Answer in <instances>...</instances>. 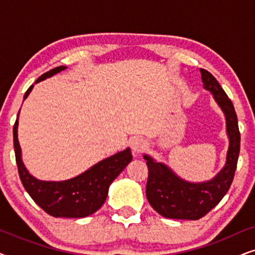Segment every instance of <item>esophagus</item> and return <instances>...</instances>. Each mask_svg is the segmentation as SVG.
Instances as JSON below:
<instances>
[{
    "mask_svg": "<svg viewBox=\"0 0 255 255\" xmlns=\"http://www.w3.org/2000/svg\"><path fill=\"white\" fill-rule=\"evenodd\" d=\"M146 147H147V144H146V141L142 140V139H134L131 144L132 152H133L134 154H140V153L145 151Z\"/></svg>",
    "mask_w": 255,
    "mask_h": 255,
    "instance_id": "esophagus-1",
    "label": "esophagus"
}]
</instances>
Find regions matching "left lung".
Returning a JSON list of instances; mask_svg holds the SVG:
<instances>
[{"label":"left lung","instance_id":"1","mask_svg":"<svg viewBox=\"0 0 255 255\" xmlns=\"http://www.w3.org/2000/svg\"><path fill=\"white\" fill-rule=\"evenodd\" d=\"M203 87L214 94L226 118L230 146L226 163L209 182L190 183L177 177L169 168L144 155L148 167L146 196L152 208L163 217L196 221L211 211L228 193L235 177L240 152V132L235 107L215 76L202 68Z\"/></svg>","mask_w":255,"mask_h":255}]
</instances>
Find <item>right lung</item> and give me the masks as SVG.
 I'll list each match as a JSON object with an SVG mask.
<instances>
[{"mask_svg": "<svg viewBox=\"0 0 255 255\" xmlns=\"http://www.w3.org/2000/svg\"><path fill=\"white\" fill-rule=\"evenodd\" d=\"M65 68V66H59L44 73L37 79L36 83L64 71ZM32 88L33 85L30 86V88L25 92L24 100ZM17 127H18V118L13 124V148H15L19 179L31 198L46 214L53 217L82 218L96 212L106 202L108 189L111 182L120 175L122 170L132 160L130 149L127 148L123 152L102 160L74 179L62 181V182L39 181L30 175L23 165L19 142L17 138Z\"/></svg>", "mask_w": 255, "mask_h": 255, "instance_id": "1", "label": "right lung"}]
</instances>
